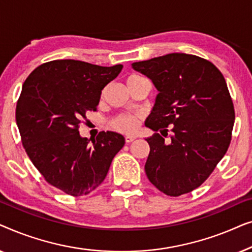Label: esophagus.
I'll list each match as a JSON object with an SVG mask.
<instances>
[{
	"mask_svg": "<svg viewBox=\"0 0 252 252\" xmlns=\"http://www.w3.org/2000/svg\"><path fill=\"white\" fill-rule=\"evenodd\" d=\"M135 139H136V136H133V135H126L125 136L126 143H130V142H132V141H134Z\"/></svg>",
	"mask_w": 252,
	"mask_h": 252,
	"instance_id": "1",
	"label": "esophagus"
}]
</instances>
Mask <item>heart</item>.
<instances>
[{"instance_id": "b5f03b06", "label": "heart", "mask_w": 252, "mask_h": 252, "mask_svg": "<svg viewBox=\"0 0 252 252\" xmlns=\"http://www.w3.org/2000/svg\"><path fill=\"white\" fill-rule=\"evenodd\" d=\"M139 123H140L139 118H137L136 116L123 115V116L117 117V118L113 120L112 126L113 128L119 130V132L129 134V133L135 132L137 127H139Z\"/></svg>"}]
</instances>
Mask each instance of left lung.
<instances>
[{"label": "left lung", "instance_id": "left-lung-1", "mask_svg": "<svg viewBox=\"0 0 252 252\" xmlns=\"http://www.w3.org/2000/svg\"><path fill=\"white\" fill-rule=\"evenodd\" d=\"M134 70L149 78L158 91L146 120L159 134L150 146L144 170L149 181L168 196H180L204 182L228 149L235 112L225 78L211 62L173 53L135 62Z\"/></svg>", "mask_w": 252, "mask_h": 252}]
</instances>
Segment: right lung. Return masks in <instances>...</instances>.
<instances>
[{"instance_id":"obj_1","label":"right lung","mask_w":252,"mask_h":252,"mask_svg":"<svg viewBox=\"0 0 252 252\" xmlns=\"http://www.w3.org/2000/svg\"><path fill=\"white\" fill-rule=\"evenodd\" d=\"M122 70L120 64L57 60L37 66L24 82L16 108L23 146L43 178L65 194L82 196L97 188L125 144L119 133L101 132L89 143L78 130Z\"/></svg>"}]
</instances>
